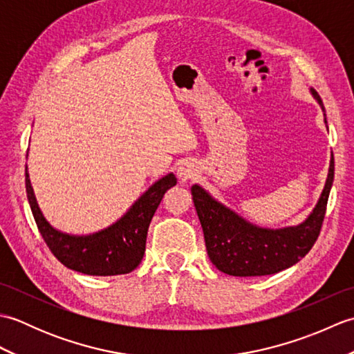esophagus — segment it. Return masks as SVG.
<instances>
[{"label": "esophagus", "instance_id": "esophagus-1", "mask_svg": "<svg viewBox=\"0 0 354 354\" xmlns=\"http://www.w3.org/2000/svg\"><path fill=\"white\" fill-rule=\"evenodd\" d=\"M198 165L193 164V162H184L178 167V178L181 179V183H187V181H192L198 176Z\"/></svg>", "mask_w": 354, "mask_h": 354}]
</instances>
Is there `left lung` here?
I'll use <instances>...</instances> for the list:
<instances>
[{"mask_svg": "<svg viewBox=\"0 0 354 354\" xmlns=\"http://www.w3.org/2000/svg\"><path fill=\"white\" fill-rule=\"evenodd\" d=\"M313 99L326 109L319 94L310 88ZM335 160L330 158L326 185L306 221L286 228H263L248 222L231 208L216 201L199 184L192 187L193 202L204 231L208 257L223 274L234 277H260L277 274L301 260L319 236L326 216L330 189L333 185Z\"/></svg>", "mask_w": 354, "mask_h": 354, "instance_id": "left-lung-1", "label": "left lung"}]
</instances>
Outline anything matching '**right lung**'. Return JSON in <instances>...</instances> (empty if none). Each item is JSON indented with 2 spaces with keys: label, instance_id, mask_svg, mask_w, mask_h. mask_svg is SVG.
<instances>
[{
  "label": "right lung",
  "instance_id": "1",
  "mask_svg": "<svg viewBox=\"0 0 354 354\" xmlns=\"http://www.w3.org/2000/svg\"><path fill=\"white\" fill-rule=\"evenodd\" d=\"M175 185L176 176L169 173L150 185L117 222L93 234L76 236L56 230L45 219L26 167L27 199L45 243L64 266L86 275L129 274L140 265L150 221L164 193Z\"/></svg>",
  "mask_w": 354,
  "mask_h": 354
}]
</instances>
